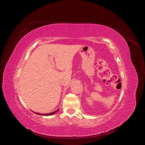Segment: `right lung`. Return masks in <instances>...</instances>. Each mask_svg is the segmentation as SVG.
<instances>
[{
  "label": "right lung",
  "instance_id": "right-lung-1",
  "mask_svg": "<svg viewBox=\"0 0 145 145\" xmlns=\"http://www.w3.org/2000/svg\"><path fill=\"white\" fill-rule=\"evenodd\" d=\"M59 110V109L58 110H56V111H55L54 112H51V113H49V114H39V113H37V112H34L35 114H38V115H45V116H49V115H53L54 114H55V113H56Z\"/></svg>",
  "mask_w": 145,
  "mask_h": 145
}]
</instances>
